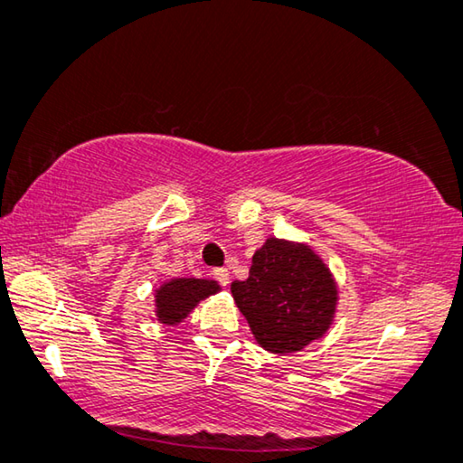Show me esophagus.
I'll return each instance as SVG.
<instances>
[{
    "mask_svg": "<svg viewBox=\"0 0 463 463\" xmlns=\"http://www.w3.org/2000/svg\"><path fill=\"white\" fill-rule=\"evenodd\" d=\"M213 279H216L222 287H229V282H231V272L226 270V268H216V270H213Z\"/></svg>",
    "mask_w": 463,
    "mask_h": 463,
    "instance_id": "1",
    "label": "esophagus"
}]
</instances>
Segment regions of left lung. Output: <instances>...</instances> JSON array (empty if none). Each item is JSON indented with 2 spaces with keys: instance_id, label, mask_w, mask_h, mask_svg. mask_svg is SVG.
Wrapping results in <instances>:
<instances>
[{
  "instance_id": "8db88e82",
  "label": "left lung",
  "mask_w": 463,
  "mask_h": 463,
  "mask_svg": "<svg viewBox=\"0 0 463 463\" xmlns=\"http://www.w3.org/2000/svg\"><path fill=\"white\" fill-rule=\"evenodd\" d=\"M253 339L268 354H299L324 339L339 307V282L306 241L268 237L251 258L250 276L231 285Z\"/></svg>"
}]
</instances>
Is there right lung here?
<instances>
[{"mask_svg":"<svg viewBox=\"0 0 463 463\" xmlns=\"http://www.w3.org/2000/svg\"><path fill=\"white\" fill-rule=\"evenodd\" d=\"M222 291L212 279H170L154 288V316L164 326H178L199 303Z\"/></svg>","mask_w":463,"mask_h":463,"instance_id":"obj_1","label":"right lung"}]
</instances>
